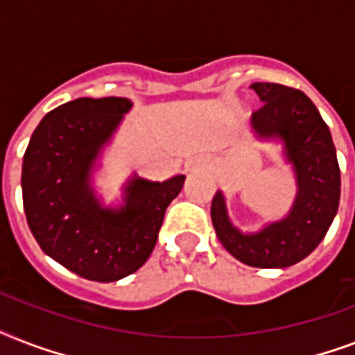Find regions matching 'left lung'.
I'll list each match as a JSON object with an SVG mask.
<instances>
[{"instance_id": "1", "label": "left lung", "mask_w": 355, "mask_h": 355, "mask_svg": "<svg viewBox=\"0 0 355 355\" xmlns=\"http://www.w3.org/2000/svg\"><path fill=\"white\" fill-rule=\"evenodd\" d=\"M250 88L263 103L252 114L250 125L258 138L284 141V155L297 177V199L282 221L243 234L230 223L225 197L217 191L211 200V223L223 247L243 263L261 269L289 267L313 252L337 214L341 171L336 145L304 92L276 83H254Z\"/></svg>"}]
</instances>
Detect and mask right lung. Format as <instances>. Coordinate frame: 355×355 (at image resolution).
Here are the masks:
<instances>
[{"label": "right lung", "mask_w": 355, "mask_h": 355, "mask_svg": "<svg viewBox=\"0 0 355 355\" xmlns=\"http://www.w3.org/2000/svg\"><path fill=\"white\" fill-rule=\"evenodd\" d=\"M132 103L125 97H80L44 116L21 166L24 210L44 252L75 275L116 282L149 259L164 214L186 177L153 182L134 175L123 205L105 208L92 188V169Z\"/></svg>", "instance_id": "obj_1"}]
</instances>
